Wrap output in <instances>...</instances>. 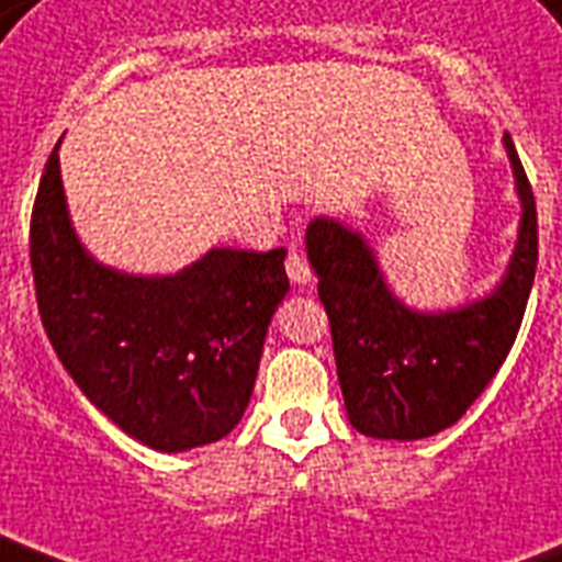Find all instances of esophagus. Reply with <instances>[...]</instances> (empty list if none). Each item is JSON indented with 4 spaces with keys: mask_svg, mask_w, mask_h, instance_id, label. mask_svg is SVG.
Masks as SVG:
<instances>
[{
    "mask_svg": "<svg viewBox=\"0 0 562 562\" xmlns=\"http://www.w3.org/2000/svg\"><path fill=\"white\" fill-rule=\"evenodd\" d=\"M285 273H289V280L300 289H306L312 282V271H310V262H306V256L291 244L289 247V259H285Z\"/></svg>",
    "mask_w": 562,
    "mask_h": 562,
    "instance_id": "34e87169",
    "label": "esophagus"
}]
</instances>
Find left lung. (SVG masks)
Returning <instances> with one entry per match:
<instances>
[{"instance_id":"left-lung-1","label":"left lung","mask_w":562,"mask_h":562,"mask_svg":"<svg viewBox=\"0 0 562 562\" xmlns=\"http://www.w3.org/2000/svg\"><path fill=\"white\" fill-rule=\"evenodd\" d=\"M519 238L492 294L460 310L418 312L389 289L376 252L341 221L306 226V256L333 333L350 424L371 439L413 442L451 427L504 366L537 273V203L513 138L504 132Z\"/></svg>"}]
</instances>
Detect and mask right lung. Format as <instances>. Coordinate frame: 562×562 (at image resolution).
Returning a JSON list of instances; mask_svg holds the SVG:
<instances>
[{
    "mask_svg": "<svg viewBox=\"0 0 562 562\" xmlns=\"http://www.w3.org/2000/svg\"><path fill=\"white\" fill-rule=\"evenodd\" d=\"M58 144L34 196L29 244L37 310L61 366L102 415L153 451L224 439L250 404L268 324L289 291L285 250L212 247L161 277L97 262L72 229Z\"/></svg>",
    "mask_w": 562,
    "mask_h": 562,
    "instance_id": "obj_1",
    "label": "right lung"
}]
</instances>
